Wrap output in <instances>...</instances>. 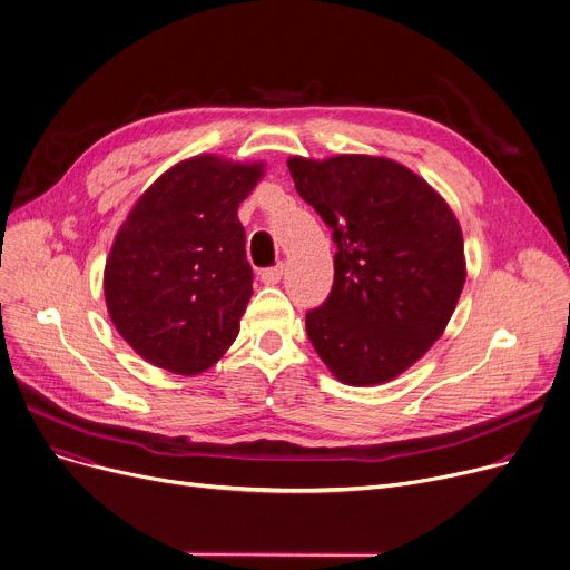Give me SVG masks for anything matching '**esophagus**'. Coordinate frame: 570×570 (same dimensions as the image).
I'll return each instance as SVG.
<instances>
[{
    "label": "esophagus",
    "instance_id": "esophagus-1",
    "mask_svg": "<svg viewBox=\"0 0 570 570\" xmlns=\"http://www.w3.org/2000/svg\"><path fill=\"white\" fill-rule=\"evenodd\" d=\"M282 275H284V265L277 263V265H273V267H265V269H263V273H261V282L267 284V286H273V284H277V282L282 279Z\"/></svg>",
    "mask_w": 570,
    "mask_h": 570
}]
</instances>
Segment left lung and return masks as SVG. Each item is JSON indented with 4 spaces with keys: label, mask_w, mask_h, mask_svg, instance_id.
Instances as JSON below:
<instances>
[{
    "label": "left lung",
    "mask_w": 570,
    "mask_h": 570,
    "mask_svg": "<svg viewBox=\"0 0 570 570\" xmlns=\"http://www.w3.org/2000/svg\"><path fill=\"white\" fill-rule=\"evenodd\" d=\"M288 170L337 245L333 288L305 316L309 342L344 383L391 381L455 312L466 277L460 224L425 179L391 159L293 157Z\"/></svg>",
    "instance_id": "left-lung-1"
}]
</instances>
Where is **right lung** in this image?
I'll return each mask as SVG.
<instances>
[{
  "instance_id": "right-lung-1",
  "label": "right lung",
  "mask_w": 570,
  "mask_h": 570,
  "mask_svg": "<svg viewBox=\"0 0 570 570\" xmlns=\"http://www.w3.org/2000/svg\"><path fill=\"white\" fill-rule=\"evenodd\" d=\"M261 175V164L187 159L140 196L119 228L106 261V305L147 363L191 376L235 342L254 282L237 207Z\"/></svg>"
}]
</instances>
